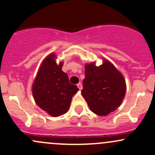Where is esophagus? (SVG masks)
Listing matches in <instances>:
<instances>
[{
  "label": "esophagus",
  "instance_id": "1",
  "mask_svg": "<svg viewBox=\"0 0 155 155\" xmlns=\"http://www.w3.org/2000/svg\"><path fill=\"white\" fill-rule=\"evenodd\" d=\"M77 87H79V90H81L82 89V84H81V83L79 82V84H77Z\"/></svg>",
  "mask_w": 155,
  "mask_h": 155
}]
</instances>
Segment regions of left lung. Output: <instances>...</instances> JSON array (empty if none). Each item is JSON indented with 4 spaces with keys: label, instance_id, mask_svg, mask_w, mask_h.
<instances>
[{
    "label": "left lung",
    "instance_id": "obj_1",
    "mask_svg": "<svg viewBox=\"0 0 155 155\" xmlns=\"http://www.w3.org/2000/svg\"><path fill=\"white\" fill-rule=\"evenodd\" d=\"M81 94L90 110L100 116H106L121 105L126 92L123 76L108 60L96 66L85 65Z\"/></svg>",
    "mask_w": 155,
    "mask_h": 155
}]
</instances>
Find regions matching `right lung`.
<instances>
[{
	"instance_id": "1",
	"label": "right lung",
	"mask_w": 155,
	"mask_h": 155,
	"mask_svg": "<svg viewBox=\"0 0 155 155\" xmlns=\"http://www.w3.org/2000/svg\"><path fill=\"white\" fill-rule=\"evenodd\" d=\"M63 63L55 62L54 54L44 60L33 84V95L36 104L52 117L66 113L72 97L79 90L70 83L68 76L62 71Z\"/></svg>"
}]
</instances>
